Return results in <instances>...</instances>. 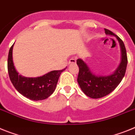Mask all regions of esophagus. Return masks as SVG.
Instances as JSON below:
<instances>
[{
    "mask_svg": "<svg viewBox=\"0 0 135 135\" xmlns=\"http://www.w3.org/2000/svg\"><path fill=\"white\" fill-rule=\"evenodd\" d=\"M76 62V58H71V59L69 60V64H71V63H75Z\"/></svg>",
    "mask_w": 135,
    "mask_h": 135,
    "instance_id": "obj_1",
    "label": "esophagus"
}]
</instances>
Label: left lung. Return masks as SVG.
I'll return each mask as SVG.
<instances>
[{"label": "left lung", "mask_w": 135, "mask_h": 135, "mask_svg": "<svg viewBox=\"0 0 135 135\" xmlns=\"http://www.w3.org/2000/svg\"><path fill=\"white\" fill-rule=\"evenodd\" d=\"M106 35H113L117 38L122 51V60L116 71L108 76H97L90 71L81 59L77 60L79 66L77 81L81 90L85 95L92 98H99L105 97L115 89L122 80L128 64L127 54L122 40L108 29L105 28Z\"/></svg>", "instance_id": "8db88e82"}]
</instances>
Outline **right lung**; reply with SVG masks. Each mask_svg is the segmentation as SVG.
Wrapping results in <instances>:
<instances>
[{
    "instance_id": "add662e5",
    "label": "right lung",
    "mask_w": 135,
    "mask_h": 135,
    "mask_svg": "<svg viewBox=\"0 0 135 135\" xmlns=\"http://www.w3.org/2000/svg\"><path fill=\"white\" fill-rule=\"evenodd\" d=\"M13 45L9 51L7 69L9 76L15 88L21 94L32 100H44L52 94L56 89L58 79L64 69L52 71L38 77H25L18 74L13 62Z\"/></svg>"
}]
</instances>
